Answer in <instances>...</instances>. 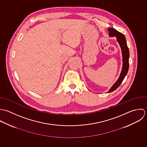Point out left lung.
<instances>
[{
	"label": "left lung",
	"mask_w": 147,
	"mask_h": 147,
	"mask_svg": "<svg viewBox=\"0 0 147 147\" xmlns=\"http://www.w3.org/2000/svg\"><path fill=\"white\" fill-rule=\"evenodd\" d=\"M108 30L109 32L110 37L115 36L117 38V41L119 43L121 50L122 61H123L122 69H121L120 74L119 76V77L117 79V81L115 82V83L113 85V86L110 88L109 91L107 92L109 93L115 90L120 85L123 80L124 79L125 76L127 75L128 71V68H129V52L128 48L127 47L125 36L113 28H110L108 29Z\"/></svg>",
	"instance_id": "left-lung-1"
}]
</instances>
